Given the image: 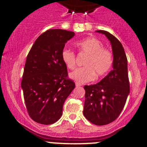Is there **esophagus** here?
I'll list each match as a JSON object with an SVG mask.
<instances>
[{
  "label": "esophagus",
  "mask_w": 147,
  "mask_h": 147,
  "mask_svg": "<svg viewBox=\"0 0 147 147\" xmlns=\"http://www.w3.org/2000/svg\"><path fill=\"white\" fill-rule=\"evenodd\" d=\"M75 85H76V87H80V86H82V84L79 82H75Z\"/></svg>",
  "instance_id": "34e87169"
}]
</instances>
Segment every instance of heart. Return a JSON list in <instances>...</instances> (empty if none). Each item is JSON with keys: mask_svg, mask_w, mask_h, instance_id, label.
I'll return each mask as SVG.
<instances>
[{"mask_svg": "<svg viewBox=\"0 0 147 147\" xmlns=\"http://www.w3.org/2000/svg\"><path fill=\"white\" fill-rule=\"evenodd\" d=\"M80 53L87 55L83 62L84 67L77 68L69 74V78L79 83H87L109 72L113 63L112 55L107 49L103 48V44L94 38H87L75 42ZM61 59L69 69L75 68V54L67 48L62 50Z\"/></svg>", "mask_w": 147, "mask_h": 147, "instance_id": "heart-1", "label": "heart"}]
</instances>
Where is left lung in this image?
Masks as SVG:
<instances>
[{
    "label": "left lung",
    "instance_id": "left-lung-1",
    "mask_svg": "<svg viewBox=\"0 0 147 147\" xmlns=\"http://www.w3.org/2000/svg\"><path fill=\"white\" fill-rule=\"evenodd\" d=\"M110 41L113 54L112 69L100 82L85 85L83 115L96 125L115 121L122 111L129 94L127 59L121 42L107 31L96 30Z\"/></svg>",
    "mask_w": 147,
    "mask_h": 147
}]
</instances>
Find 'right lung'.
Listing matches in <instances>:
<instances>
[{
  "label": "right lung",
  "mask_w": 147,
  "mask_h": 147,
  "mask_svg": "<svg viewBox=\"0 0 147 147\" xmlns=\"http://www.w3.org/2000/svg\"><path fill=\"white\" fill-rule=\"evenodd\" d=\"M74 35L72 31L48 30L37 38L27 56L21 88L28 114L39 124L60 119L65 100L75 87L61 59L65 44Z\"/></svg>",
  "instance_id": "right-lung-1"
}]
</instances>
